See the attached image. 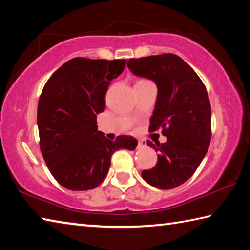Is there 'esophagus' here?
<instances>
[{
    "mask_svg": "<svg viewBox=\"0 0 250 250\" xmlns=\"http://www.w3.org/2000/svg\"><path fill=\"white\" fill-rule=\"evenodd\" d=\"M146 146V140H143V139H141V140L138 141V146L139 147H143Z\"/></svg>",
    "mask_w": 250,
    "mask_h": 250,
    "instance_id": "esophagus-1",
    "label": "esophagus"
}]
</instances>
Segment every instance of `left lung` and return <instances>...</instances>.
Segmentation results:
<instances>
[{
    "label": "left lung",
    "instance_id": "1",
    "mask_svg": "<svg viewBox=\"0 0 250 250\" xmlns=\"http://www.w3.org/2000/svg\"><path fill=\"white\" fill-rule=\"evenodd\" d=\"M126 66L134 75L156 83L158 97L150 126L162 128L167 139L164 143L147 141L158 152V162L141 175L156 188H175L195 173L208 150L211 112L205 84L174 54L131 58Z\"/></svg>",
    "mask_w": 250,
    "mask_h": 250
}]
</instances>
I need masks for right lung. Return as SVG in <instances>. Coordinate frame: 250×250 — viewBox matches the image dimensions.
Here are the masks:
<instances>
[{
	"label": "right lung",
	"mask_w": 250,
	"mask_h": 250,
	"mask_svg": "<svg viewBox=\"0 0 250 250\" xmlns=\"http://www.w3.org/2000/svg\"><path fill=\"white\" fill-rule=\"evenodd\" d=\"M125 67V59L76 57L45 83L37 107L40 147L54 179L66 188H97L107 175L112 154L138 146L129 135L109 140L97 126L109 84Z\"/></svg>",
	"instance_id": "1"
}]
</instances>
